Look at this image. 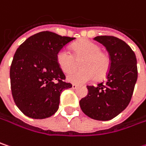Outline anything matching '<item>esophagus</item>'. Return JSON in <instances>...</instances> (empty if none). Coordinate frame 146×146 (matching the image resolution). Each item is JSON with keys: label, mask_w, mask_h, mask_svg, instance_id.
Returning <instances> with one entry per match:
<instances>
[{"label": "esophagus", "mask_w": 146, "mask_h": 146, "mask_svg": "<svg viewBox=\"0 0 146 146\" xmlns=\"http://www.w3.org/2000/svg\"><path fill=\"white\" fill-rule=\"evenodd\" d=\"M78 86L77 84H74V83L72 84V88H73V89H76V88H78Z\"/></svg>", "instance_id": "1"}]
</instances>
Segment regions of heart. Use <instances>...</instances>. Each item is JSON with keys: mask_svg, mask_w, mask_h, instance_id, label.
I'll use <instances>...</instances> for the list:
<instances>
[{"mask_svg": "<svg viewBox=\"0 0 146 146\" xmlns=\"http://www.w3.org/2000/svg\"><path fill=\"white\" fill-rule=\"evenodd\" d=\"M101 50L102 48L97 43L84 39L73 45V55L68 49L62 48L58 52L56 59L59 68L65 73L74 70L78 64L77 61L83 59L80 66L82 70L69 73L67 78L74 83H86L95 78L101 80L109 72L111 58Z\"/></svg>", "mask_w": 146, "mask_h": 146, "instance_id": "b5f03b06", "label": "heart"}]
</instances>
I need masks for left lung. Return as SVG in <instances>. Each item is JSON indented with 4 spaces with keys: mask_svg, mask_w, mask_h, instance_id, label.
<instances>
[{
    "mask_svg": "<svg viewBox=\"0 0 146 146\" xmlns=\"http://www.w3.org/2000/svg\"><path fill=\"white\" fill-rule=\"evenodd\" d=\"M109 53L111 67L107 80L87 86L88 93L79 102L84 114L98 121H109L129 105L137 80V61L131 47L114 36H97Z\"/></svg>",
    "mask_w": 146,
    "mask_h": 146,
    "instance_id": "8db88e82",
    "label": "left lung"
}]
</instances>
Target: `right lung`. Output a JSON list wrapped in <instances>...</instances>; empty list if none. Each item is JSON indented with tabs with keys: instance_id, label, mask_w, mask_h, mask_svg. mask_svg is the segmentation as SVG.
<instances>
[{
	"instance_id": "1",
	"label": "right lung",
	"mask_w": 146,
	"mask_h": 146,
	"mask_svg": "<svg viewBox=\"0 0 146 146\" xmlns=\"http://www.w3.org/2000/svg\"><path fill=\"white\" fill-rule=\"evenodd\" d=\"M75 38L37 33L17 48L10 69L15 105L25 116L44 119L58 109L60 93L72 88L57 63L58 52Z\"/></svg>"
}]
</instances>
